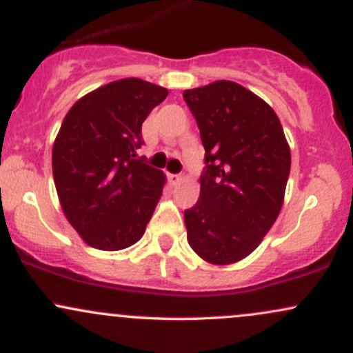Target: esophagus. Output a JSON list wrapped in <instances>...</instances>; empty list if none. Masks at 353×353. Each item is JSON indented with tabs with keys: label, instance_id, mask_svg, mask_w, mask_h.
Masks as SVG:
<instances>
[{
	"label": "esophagus",
	"instance_id": "1",
	"mask_svg": "<svg viewBox=\"0 0 353 353\" xmlns=\"http://www.w3.org/2000/svg\"><path fill=\"white\" fill-rule=\"evenodd\" d=\"M181 181H182L181 176H176V174H169V182H171L172 185H177Z\"/></svg>",
	"mask_w": 353,
	"mask_h": 353
}]
</instances>
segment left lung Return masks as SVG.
I'll return each mask as SVG.
<instances>
[{"label": "left lung", "instance_id": "left-lung-1", "mask_svg": "<svg viewBox=\"0 0 353 353\" xmlns=\"http://www.w3.org/2000/svg\"><path fill=\"white\" fill-rule=\"evenodd\" d=\"M205 149L201 196L184 212L192 250L214 265L252 254L285 196L290 148L277 114L264 99L234 81L185 89Z\"/></svg>", "mask_w": 353, "mask_h": 353}]
</instances>
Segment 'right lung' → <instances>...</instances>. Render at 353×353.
<instances>
[{
    "label": "right lung",
    "instance_id": "1",
    "mask_svg": "<svg viewBox=\"0 0 353 353\" xmlns=\"http://www.w3.org/2000/svg\"><path fill=\"white\" fill-rule=\"evenodd\" d=\"M139 78L104 84L72 104L52 145L61 209L88 245L121 250L143 237L165 176L137 157L141 125L168 98Z\"/></svg>",
    "mask_w": 353,
    "mask_h": 353
}]
</instances>
